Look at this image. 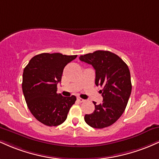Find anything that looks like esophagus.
Instances as JSON below:
<instances>
[{
  "label": "esophagus",
  "mask_w": 159,
  "mask_h": 159,
  "mask_svg": "<svg viewBox=\"0 0 159 159\" xmlns=\"http://www.w3.org/2000/svg\"><path fill=\"white\" fill-rule=\"evenodd\" d=\"M77 101H79V102H80V103H83V102H84L85 100H84V99H83V98H77Z\"/></svg>",
  "instance_id": "1"
}]
</instances>
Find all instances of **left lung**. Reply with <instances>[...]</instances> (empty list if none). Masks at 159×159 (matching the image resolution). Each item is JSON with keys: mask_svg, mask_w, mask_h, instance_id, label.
<instances>
[{"mask_svg": "<svg viewBox=\"0 0 159 159\" xmlns=\"http://www.w3.org/2000/svg\"><path fill=\"white\" fill-rule=\"evenodd\" d=\"M80 60L95 70V85L102 89L103 103L94 104L92 113L84 119L91 127L103 128L115 123L122 115L131 92V74L128 65L110 51L98 50L80 56Z\"/></svg>", "mask_w": 159, "mask_h": 159, "instance_id": "1", "label": "left lung"}]
</instances>
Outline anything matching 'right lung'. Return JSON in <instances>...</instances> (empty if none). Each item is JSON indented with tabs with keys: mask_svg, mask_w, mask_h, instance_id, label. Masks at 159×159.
Segmentation results:
<instances>
[{
	"mask_svg": "<svg viewBox=\"0 0 159 159\" xmlns=\"http://www.w3.org/2000/svg\"><path fill=\"white\" fill-rule=\"evenodd\" d=\"M76 57L41 53L34 56L25 67L22 85L27 106L32 115L46 125L62 124L76 101L74 95L63 97L56 92L64 68Z\"/></svg>",
	"mask_w": 159,
	"mask_h": 159,
	"instance_id": "right-lung-1",
	"label": "right lung"
}]
</instances>
